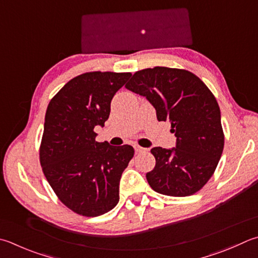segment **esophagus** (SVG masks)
<instances>
[{
  "label": "esophagus",
  "mask_w": 258,
  "mask_h": 258,
  "mask_svg": "<svg viewBox=\"0 0 258 258\" xmlns=\"http://www.w3.org/2000/svg\"><path fill=\"white\" fill-rule=\"evenodd\" d=\"M134 148H135V150H136V152H137V153H144V152H146V150H147V149L144 148V147H140L139 145H135Z\"/></svg>",
  "instance_id": "1"
}]
</instances>
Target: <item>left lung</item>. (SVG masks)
<instances>
[{
    "label": "left lung",
    "mask_w": 258,
    "mask_h": 258,
    "mask_svg": "<svg viewBox=\"0 0 258 258\" xmlns=\"http://www.w3.org/2000/svg\"><path fill=\"white\" fill-rule=\"evenodd\" d=\"M125 87L149 101L158 121H169L176 137L173 148H152L156 159L146 174L160 194L187 197L210 179L223 150L218 102L207 85L185 70L154 67L136 72Z\"/></svg>",
    "instance_id": "1"
}]
</instances>
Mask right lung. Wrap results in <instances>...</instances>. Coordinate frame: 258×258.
Wrapping results in <instances>:
<instances>
[{
    "label": "right lung",
    "instance_id": "obj_1",
    "mask_svg": "<svg viewBox=\"0 0 258 258\" xmlns=\"http://www.w3.org/2000/svg\"><path fill=\"white\" fill-rule=\"evenodd\" d=\"M131 73L91 72L66 83L48 104L40 164L53 192L79 215L98 217L118 205L122 172L134 157L130 145L95 142L111 101Z\"/></svg>",
    "mask_w": 258,
    "mask_h": 258
}]
</instances>
